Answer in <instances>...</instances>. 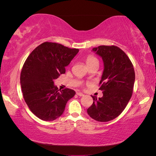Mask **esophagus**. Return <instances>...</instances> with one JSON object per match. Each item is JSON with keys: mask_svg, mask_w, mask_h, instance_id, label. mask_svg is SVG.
I'll list each match as a JSON object with an SVG mask.
<instances>
[{"mask_svg": "<svg viewBox=\"0 0 156 156\" xmlns=\"http://www.w3.org/2000/svg\"><path fill=\"white\" fill-rule=\"evenodd\" d=\"M77 95L79 96H84V94H83V93H81V92H77Z\"/></svg>", "mask_w": 156, "mask_h": 156, "instance_id": "34e87169", "label": "esophagus"}]
</instances>
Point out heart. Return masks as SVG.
Here are the masks:
<instances>
[{"label": "heart", "instance_id": "1", "mask_svg": "<svg viewBox=\"0 0 156 156\" xmlns=\"http://www.w3.org/2000/svg\"><path fill=\"white\" fill-rule=\"evenodd\" d=\"M95 62H98L96 58H95L92 56H89L86 59V64L87 65V67L89 65H91V64H93Z\"/></svg>", "mask_w": 156, "mask_h": 156}]
</instances>
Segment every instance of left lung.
I'll list each match as a JSON object with an SVG mask.
<instances>
[{
  "instance_id": "8db88e82",
  "label": "left lung",
  "mask_w": 156,
  "mask_h": 156,
  "mask_svg": "<svg viewBox=\"0 0 156 156\" xmlns=\"http://www.w3.org/2000/svg\"><path fill=\"white\" fill-rule=\"evenodd\" d=\"M92 51L102 58L104 69L100 82L103 96L88 108L87 113L98 122H108L117 118L130 100L135 83V72L130 59L116 46L101 45Z\"/></svg>"
}]
</instances>
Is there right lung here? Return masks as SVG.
I'll list each match as a JSON object with an SVG mask.
<instances>
[{
    "instance_id": "1",
    "label": "right lung",
    "mask_w": 156,
    "mask_h": 156,
    "mask_svg": "<svg viewBox=\"0 0 156 156\" xmlns=\"http://www.w3.org/2000/svg\"><path fill=\"white\" fill-rule=\"evenodd\" d=\"M78 51V49L45 42L25 60L20 73L23 97L31 112L40 119L52 121L59 118L68 100L75 96L73 89L59 91L54 80L65 73V67Z\"/></svg>"
}]
</instances>
